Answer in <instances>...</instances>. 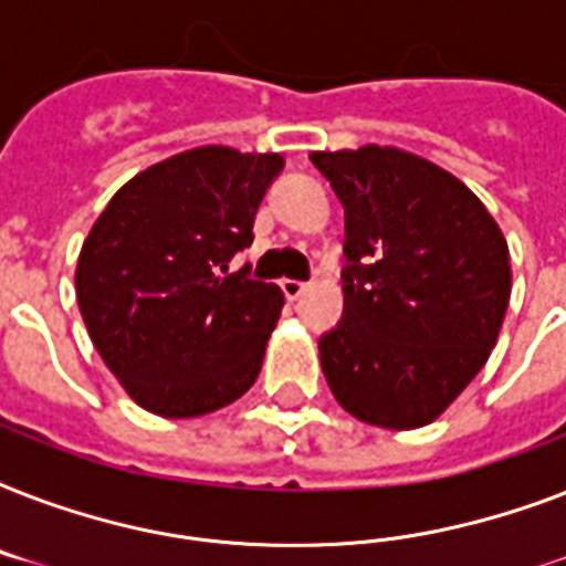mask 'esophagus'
<instances>
[{
    "label": "esophagus",
    "instance_id": "obj_1",
    "mask_svg": "<svg viewBox=\"0 0 566 566\" xmlns=\"http://www.w3.org/2000/svg\"><path fill=\"white\" fill-rule=\"evenodd\" d=\"M282 291H284V296H287V300H300L302 293L308 291V284L305 282H296V279H284L282 282Z\"/></svg>",
    "mask_w": 566,
    "mask_h": 566
}]
</instances>
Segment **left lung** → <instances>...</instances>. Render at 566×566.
<instances>
[{"label":"left lung","instance_id":"1","mask_svg":"<svg viewBox=\"0 0 566 566\" xmlns=\"http://www.w3.org/2000/svg\"><path fill=\"white\" fill-rule=\"evenodd\" d=\"M344 205V317L319 337L332 394L361 422L420 429L496 346L509 243L479 196L394 146L311 153Z\"/></svg>","mask_w":566,"mask_h":566}]
</instances>
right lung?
Instances as JSON below:
<instances>
[{
    "label": "right lung",
    "mask_w": 566,
    "mask_h": 566,
    "mask_svg": "<svg viewBox=\"0 0 566 566\" xmlns=\"http://www.w3.org/2000/svg\"><path fill=\"white\" fill-rule=\"evenodd\" d=\"M282 167L275 153L199 146L137 172L93 222L75 266L78 308L146 411L202 417L255 385L284 296L229 261L255 238Z\"/></svg>",
    "instance_id": "1"
}]
</instances>
